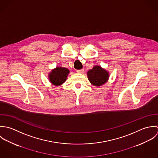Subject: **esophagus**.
Wrapping results in <instances>:
<instances>
[{"mask_svg":"<svg viewBox=\"0 0 158 158\" xmlns=\"http://www.w3.org/2000/svg\"><path fill=\"white\" fill-rule=\"evenodd\" d=\"M84 69H78V70H77V73H84Z\"/></svg>","mask_w":158,"mask_h":158,"instance_id":"1","label":"esophagus"}]
</instances>
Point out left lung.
I'll return each mask as SVG.
<instances>
[{"label":"left lung","instance_id":"obj_1","mask_svg":"<svg viewBox=\"0 0 158 158\" xmlns=\"http://www.w3.org/2000/svg\"><path fill=\"white\" fill-rule=\"evenodd\" d=\"M89 81L95 86L104 84L109 78V73L99 66H95L87 73Z\"/></svg>","mask_w":158,"mask_h":158}]
</instances>
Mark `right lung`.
Here are the masks:
<instances>
[{
  "label": "right lung",
  "instance_id": "1",
  "mask_svg": "<svg viewBox=\"0 0 158 158\" xmlns=\"http://www.w3.org/2000/svg\"><path fill=\"white\" fill-rule=\"evenodd\" d=\"M69 71L63 67H57L49 74V80L55 85H60L66 80Z\"/></svg>",
  "mask_w": 158,
  "mask_h": 158
}]
</instances>
